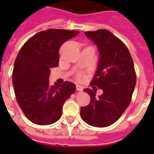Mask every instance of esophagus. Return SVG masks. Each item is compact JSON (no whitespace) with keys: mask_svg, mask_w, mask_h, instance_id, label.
I'll return each mask as SVG.
<instances>
[{"mask_svg":"<svg viewBox=\"0 0 154 154\" xmlns=\"http://www.w3.org/2000/svg\"><path fill=\"white\" fill-rule=\"evenodd\" d=\"M77 91H83V87L82 85H77Z\"/></svg>","mask_w":154,"mask_h":154,"instance_id":"esophagus-1","label":"esophagus"}]
</instances>
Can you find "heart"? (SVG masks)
<instances>
[{
	"label": "heart",
	"instance_id": "1",
	"mask_svg": "<svg viewBox=\"0 0 154 154\" xmlns=\"http://www.w3.org/2000/svg\"><path fill=\"white\" fill-rule=\"evenodd\" d=\"M78 78H81V75H78Z\"/></svg>",
	"mask_w": 154,
	"mask_h": 154
}]
</instances>
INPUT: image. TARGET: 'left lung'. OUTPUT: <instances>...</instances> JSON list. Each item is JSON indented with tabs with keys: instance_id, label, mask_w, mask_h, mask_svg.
I'll use <instances>...</instances> for the list:
<instances>
[{
	"instance_id": "1",
	"label": "left lung",
	"mask_w": 154,
	"mask_h": 154,
	"mask_svg": "<svg viewBox=\"0 0 154 154\" xmlns=\"http://www.w3.org/2000/svg\"><path fill=\"white\" fill-rule=\"evenodd\" d=\"M98 49L99 60L91 85L103 90L96 97V92L85 89L91 101L81 108V116L87 124L106 127L113 124L123 114L131 101L136 85V73L132 57L123 42L106 29L85 32Z\"/></svg>"
}]
</instances>
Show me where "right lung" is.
Returning a JSON list of instances; mask_svg holds the SVG:
<instances>
[{
    "label": "right lung",
    "instance_id": "obj_1",
    "mask_svg": "<svg viewBox=\"0 0 154 154\" xmlns=\"http://www.w3.org/2000/svg\"><path fill=\"white\" fill-rule=\"evenodd\" d=\"M78 31L48 29L25 42L16 58L13 85L18 105L30 122L40 125L56 122L61 116L65 101L76 91L69 82L49 85L52 68L57 67L59 49Z\"/></svg>",
    "mask_w": 154,
    "mask_h": 154
}]
</instances>
